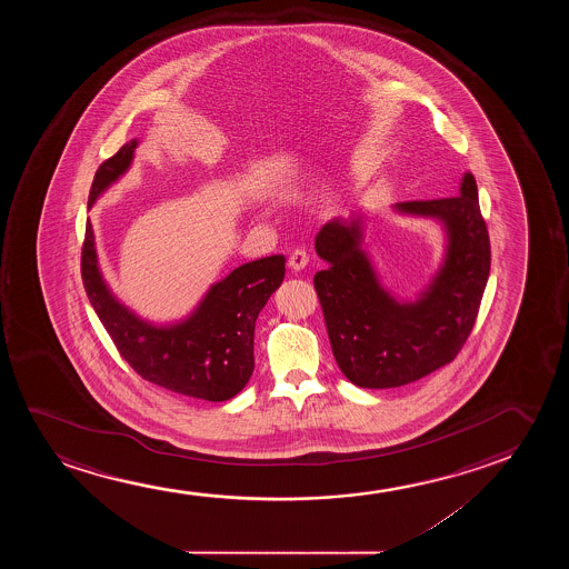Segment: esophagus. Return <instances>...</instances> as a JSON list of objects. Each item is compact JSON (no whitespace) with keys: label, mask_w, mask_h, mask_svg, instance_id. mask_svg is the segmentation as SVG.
<instances>
[{"label":"esophagus","mask_w":569,"mask_h":569,"mask_svg":"<svg viewBox=\"0 0 569 569\" xmlns=\"http://www.w3.org/2000/svg\"><path fill=\"white\" fill-rule=\"evenodd\" d=\"M307 264H309V254H307V250L296 249L291 254H289V268H291L293 272H301Z\"/></svg>","instance_id":"1"}]
</instances>
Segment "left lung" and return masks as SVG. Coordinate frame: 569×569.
Segmentation results:
<instances>
[{"label": "left lung", "instance_id": "left-lung-1", "mask_svg": "<svg viewBox=\"0 0 569 569\" xmlns=\"http://www.w3.org/2000/svg\"><path fill=\"white\" fill-rule=\"evenodd\" d=\"M441 221L447 250L439 272L416 301H397L379 283L363 242L361 218L335 219L315 249L327 270L315 273L336 363L361 389H395L451 363L472 332L490 276V237L472 172L459 196L395 206Z\"/></svg>", "mask_w": 569, "mask_h": 569}]
</instances>
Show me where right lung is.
I'll return each instance as SVG.
<instances>
[{"label": "right lung", "mask_w": 569, "mask_h": 569, "mask_svg": "<svg viewBox=\"0 0 569 569\" xmlns=\"http://www.w3.org/2000/svg\"><path fill=\"white\" fill-rule=\"evenodd\" d=\"M138 141L118 149L94 172L89 208L132 164ZM286 276L281 254L252 260L213 283L188 319L156 327L112 296L99 270L91 221L81 249L87 297L120 356L141 379L184 397L223 402L244 389L254 371L258 312Z\"/></svg>", "instance_id": "right-lung-1"}]
</instances>
